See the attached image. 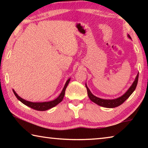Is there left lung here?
Wrapping results in <instances>:
<instances>
[{
  "instance_id": "obj_1",
  "label": "left lung",
  "mask_w": 148,
  "mask_h": 148,
  "mask_svg": "<svg viewBox=\"0 0 148 148\" xmlns=\"http://www.w3.org/2000/svg\"><path fill=\"white\" fill-rule=\"evenodd\" d=\"M129 38H131V36L128 35ZM138 74H137V76L136 77V79H135L134 82H133L132 86L131 87L128 89L125 93L123 95V96L119 97V98L116 99H113V100H107V99H100L99 97H95V95H92L90 90L89 89L88 87L86 85V87L87 88V95H88L89 98L92 102H95L97 104L99 105V106H102V107H105V108H116L117 106H119L121 105V104L123 103V102L126 101V100L129 98V97L131 96V95L134 92V91L136 89L137 84H138Z\"/></svg>"
}]
</instances>
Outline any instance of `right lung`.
I'll list each match as a JSON object with an SVG mask.
<instances>
[{"label":"right lung","mask_w":148,"mask_h":148,"mask_svg":"<svg viewBox=\"0 0 148 148\" xmlns=\"http://www.w3.org/2000/svg\"><path fill=\"white\" fill-rule=\"evenodd\" d=\"M70 80L71 79H69L67 80L66 84L64 85V87L62 91L61 92V93L60 94L59 96L57 97L56 99H55L54 101H49V102H29L27 101L26 100H24L23 99H21V97H19L17 94L16 93V92L14 91V90H13V92L14 95H16V97H17V99L19 100V101H21L22 103H23L24 104H25L26 106H29L31 108L36 110H38V111H45V110H49L51 108H53L54 106H56V105L58 104L59 103H60L63 99V97L64 96L65 94V90H66V88L68 84L69 83Z\"/></svg>","instance_id":"obj_1"}]
</instances>
